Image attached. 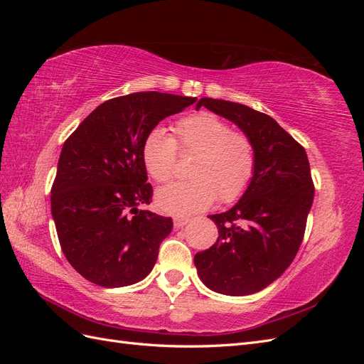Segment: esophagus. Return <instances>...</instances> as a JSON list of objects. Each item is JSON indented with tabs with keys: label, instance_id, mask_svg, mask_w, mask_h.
Wrapping results in <instances>:
<instances>
[{
	"label": "esophagus",
	"instance_id": "34e87169",
	"mask_svg": "<svg viewBox=\"0 0 364 364\" xmlns=\"http://www.w3.org/2000/svg\"><path fill=\"white\" fill-rule=\"evenodd\" d=\"M190 222V218L188 217H181V215H176L174 218H173V223H174V228H182V226H185L186 223Z\"/></svg>",
	"mask_w": 364,
	"mask_h": 364
}]
</instances>
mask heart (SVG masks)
<instances>
[{
	"mask_svg": "<svg viewBox=\"0 0 364 364\" xmlns=\"http://www.w3.org/2000/svg\"><path fill=\"white\" fill-rule=\"evenodd\" d=\"M176 138L153 129L142 142V161L158 183L170 182L179 151L194 156L190 181L159 190L156 205L162 213L190 215L220 203H234L247 191L257 170V147L245 132L211 112L185 117L174 126Z\"/></svg>",
	"mask_w": 364,
	"mask_h": 364,
	"instance_id": "obj_1",
	"label": "heart"
}]
</instances>
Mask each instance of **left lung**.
Returning a JSON list of instances; mask_svg holds the SVG:
<instances>
[{"label": "left lung", "instance_id": "8db88e82", "mask_svg": "<svg viewBox=\"0 0 364 364\" xmlns=\"http://www.w3.org/2000/svg\"><path fill=\"white\" fill-rule=\"evenodd\" d=\"M206 107L247 134L257 147V170L240 202L209 218L215 243L194 255L206 287L246 296L266 289L294 259L305 234L314 197L305 149L272 117L249 106L200 98Z\"/></svg>", "mask_w": 364, "mask_h": 364}]
</instances>
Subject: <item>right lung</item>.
<instances>
[{
  "instance_id": "1",
  "label": "right lung",
  "mask_w": 364,
  "mask_h": 364,
  "mask_svg": "<svg viewBox=\"0 0 364 364\" xmlns=\"http://www.w3.org/2000/svg\"><path fill=\"white\" fill-rule=\"evenodd\" d=\"M197 98L156 91L102 103L63 142L51 214L65 258L100 287H126L155 266L171 217L138 209L151 202L142 142L159 121Z\"/></svg>"
}]
</instances>
